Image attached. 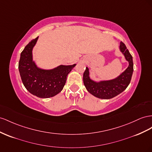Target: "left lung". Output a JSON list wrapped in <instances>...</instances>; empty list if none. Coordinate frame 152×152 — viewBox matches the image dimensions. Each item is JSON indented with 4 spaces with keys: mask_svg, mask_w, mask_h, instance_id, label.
Here are the masks:
<instances>
[{
    "mask_svg": "<svg viewBox=\"0 0 152 152\" xmlns=\"http://www.w3.org/2000/svg\"><path fill=\"white\" fill-rule=\"evenodd\" d=\"M120 50L129 62V66L116 79L95 83L89 79V69L86 67L83 74L84 84L88 92L93 96L102 99H110L124 91L130 84L134 71L132 56L122 42H120Z\"/></svg>",
    "mask_w": 152,
    "mask_h": 152,
    "instance_id": "1",
    "label": "left lung"
}]
</instances>
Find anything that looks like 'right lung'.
<instances>
[{
  "instance_id": "add662e5",
  "label": "right lung",
  "mask_w": 152,
  "mask_h": 152,
  "mask_svg": "<svg viewBox=\"0 0 152 152\" xmlns=\"http://www.w3.org/2000/svg\"><path fill=\"white\" fill-rule=\"evenodd\" d=\"M38 38L32 39L21 52L18 69L22 83L28 91L39 98H50L62 91L68 73L76 64L61 65L51 70L38 68L32 59V50Z\"/></svg>"
}]
</instances>
